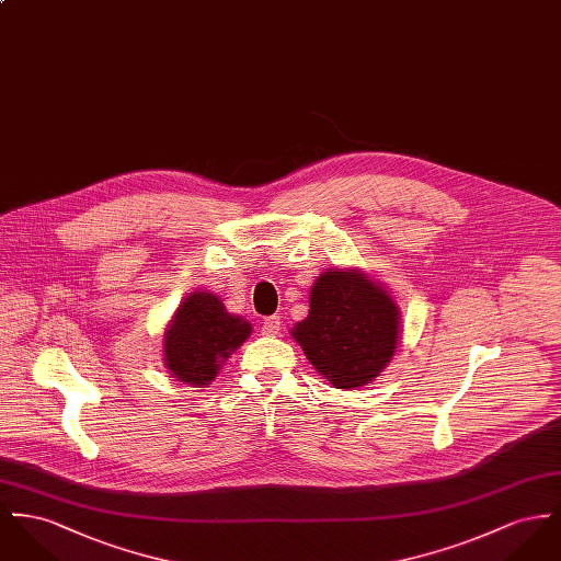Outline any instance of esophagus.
<instances>
[{
	"label": "esophagus",
	"mask_w": 561,
	"mask_h": 561,
	"mask_svg": "<svg viewBox=\"0 0 561 561\" xmlns=\"http://www.w3.org/2000/svg\"><path fill=\"white\" fill-rule=\"evenodd\" d=\"M279 316H268V318H264L262 320V333L264 335H268V337H273V335H277L279 333Z\"/></svg>",
	"instance_id": "obj_1"
}]
</instances>
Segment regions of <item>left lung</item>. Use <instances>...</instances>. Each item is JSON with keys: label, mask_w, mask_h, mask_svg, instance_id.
Segmentation results:
<instances>
[{"label": "left lung", "mask_w": 561, "mask_h": 561, "mask_svg": "<svg viewBox=\"0 0 561 561\" xmlns=\"http://www.w3.org/2000/svg\"><path fill=\"white\" fill-rule=\"evenodd\" d=\"M399 307L358 268H329L311 286L309 313L293 337L335 388L369 385L394 354Z\"/></svg>", "instance_id": "left-lung-1"}]
</instances>
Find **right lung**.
I'll use <instances>...</instances> for the list:
<instances>
[{"label":"right lung","instance_id":"1","mask_svg":"<svg viewBox=\"0 0 561 561\" xmlns=\"http://www.w3.org/2000/svg\"><path fill=\"white\" fill-rule=\"evenodd\" d=\"M250 333L252 324L228 313L219 297L194 293L179 305L164 331V365L176 380L207 387Z\"/></svg>","mask_w":561,"mask_h":561}]
</instances>
